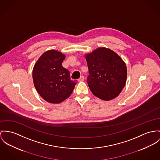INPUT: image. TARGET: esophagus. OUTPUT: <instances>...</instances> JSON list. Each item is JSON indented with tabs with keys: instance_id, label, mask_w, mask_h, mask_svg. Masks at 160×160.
Returning <instances> with one entry per match:
<instances>
[{
	"instance_id": "1",
	"label": "esophagus",
	"mask_w": 160,
	"mask_h": 160,
	"mask_svg": "<svg viewBox=\"0 0 160 160\" xmlns=\"http://www.w3.org/2000/svg\"><path fill=\"white\" fill-rule=\"evenodd\" d=\"M84 80H85L84 76H83V75H82V76L80 77V78L78 80V82H83Z\"/></svg>"
}]
</instances>
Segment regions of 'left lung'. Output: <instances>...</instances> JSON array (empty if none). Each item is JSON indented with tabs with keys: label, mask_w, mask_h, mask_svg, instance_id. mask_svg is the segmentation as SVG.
<instances>
[{
	"label": "left lung",
	"mask_w": 160,
	"mask_h": 160,
	"mask_svg": "<svg viewBox=\"0 0 160 160\" xmlns=\"http://www.w3.org/2000/svg\"><path fill=\"white\" fill-rule=\"evenodd\" d=\"M89 76L87 82L92 93L108 101L121 92L127 81V66L113 50L102 47L85 55Z\"/></svg>",
	"instance_id": "1"
}]
</instances>
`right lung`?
<instances>
[{
  "instance_id": "right-lung-1",
  "label": "right lung",
  "mask_w": 160,
  "mask_h": 160,
  "mask_svg": "<svg viewBox=\"0 0 160 160\" xmlns=\"http://www.w3.org/2000/svg\"><path fill=\"white\" fill-rule=\"evenodd\" d=\"M66 55L56 50L44 52L33 69L34 86L41 97L51 103H59L68 98L77 83L72 80L62 62Z\"/></svg>"
}]
</instances>
